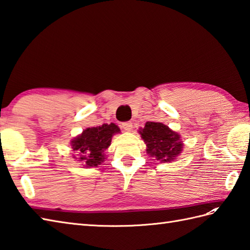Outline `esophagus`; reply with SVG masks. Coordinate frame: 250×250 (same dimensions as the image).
<instances>
[{"label":"esophagus","instance_id":"1","mask_svg":"<svg viewBox=\"0 0 250 250\" xmlns=\"http://www.w3.org/2000/svg\"><path fill=\"white\" fill-rule=\"evenodd\" d=\"M122 129H124L125 131H131L132 129V122L130 121H125V122H122Z\"/></svg>","mask_w":250,"mask_h":250}]
</instances>
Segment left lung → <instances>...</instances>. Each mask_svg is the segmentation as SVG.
Listing matches in <instances>:
<instances>
[{"label": "left lung", "mask_w": 250, "mask_h": 250, "mask_svg": "<svg viewBox=\"0 0 250 250\" xmlns=\"http://www.w3.org/2000/svg\"><path fill=\"white\" fill-rule=\"evenodd\" d=\"M140 134L147 146V153L156 160L171 162L183 151L180 135L161 122H146Z\"/></svg>", "instance_id": "1"}]
</instances>
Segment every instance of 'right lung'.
Returning <instances> with one entry per match:
<instances>
[{
    "label": "right lung",
    "instance_id": "right-lung-1",
    "mask_svg": "<svg viewBox=\"0 0 250 250\" xmlns=\"http://www.w3.org/2000/svg\"><path fill=\"white\" fill-rule=\"evenodd\" d=\"M119 132L120 129L115 124L92 126L83 130L81 135L72 141V148L78 157L76 159L87 167H98L104 161V151L109 147L111 137Z\"/></svg>",
    "mask_w": 250,
    "mask_h": 250
}]
</instances>
